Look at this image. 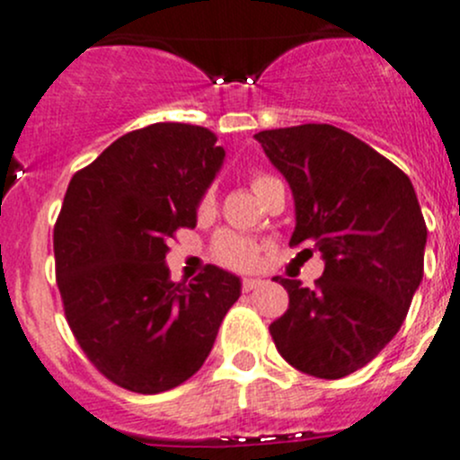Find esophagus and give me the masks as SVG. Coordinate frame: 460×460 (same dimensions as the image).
Segmentation results:
<instances>
[{"mask_svg":"<svg viewBox=\"0 0 460 460\" xmlns=\"http://www.w3.org/2000/svg\"><path fill=\"white\" fill-rule=\"evenodd\" d=\"M262 280L261 279H244L243 280V292H252V289L261 288Z\"/></svg>","mask_w":460,"mask_h":460,"instance_id":"obj_1","label":"esophagus"}]
</instances>
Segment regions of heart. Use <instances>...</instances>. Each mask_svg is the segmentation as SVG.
I'll use <instances>...</instances> for the list:
<instances>
[{
    "instance_id": "1",
    "label": "heart",
    "mask_w": 460,
    "mask_h": 460,
    "mask_svg": "<svg viewBox=\"0 0 460 460\" xmlns=\"http://www.w3.org/2000/svg\"><path fill=\"white\" fill-rule=\"evenodd\" d=\"M274 181V177L265 175V172H256L252 177V189L253 193L261 198L262 190ZM213 211V193L207 190V193L199 198L198 213L199 216H207V213ZM213 261L220 262L222 267H229V270L235 271H249L261 262V244L253 243V240L243 238V235L235 234H220L213 243Z\"/></svg>"
}]
</instances>
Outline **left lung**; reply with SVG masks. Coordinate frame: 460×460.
<instances>
[{"instance_id": "left-lung-1", "label": "left lung", "mask_w": 460, "mask_h": 460, "mask_svg": "<svg viewBox=\"0 0 460 460\" xmlns=\"http://www.w3.org/2000/svg\"><path fill=\"white\" fill-rule=\"evenodd\" d=\"M253 137L292 189L289 247L319 249L325 261L312 289L276 279L289 305L271 339L296 371L339 380L395 337L420 285L427 225L416 190L395 164L328 123Z\"/></svg>"}]
</instances>
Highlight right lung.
<instances>
[{
    "label": "right lung",
    "mask_w": 460,
    "mask_h": 460,
    "mask_svg": "<svg viewBox=\"0 0 460 460\" xmlns=\"http://www.w3.org/2000/svg\"><path fill=\"white\" fill-rule=\"evenodd\" d=\"M216 141L189 123L128 132L71 177L53 229L66 323L89 362L135 394L195 376L240 296V279L220 267L190 283H172L166 267L168 243L195 229L225 162Z\"/></svg>",
    "instance_id": "obj_1"
}]
</instances>
